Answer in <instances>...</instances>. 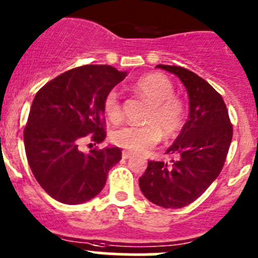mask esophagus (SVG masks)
I'll use <instances>...</instances> for the list:
<instances>
[{
	"label": "esophagus",
	"instance_id": "1",
	"mask_svg": "<svg viewBox=\"0 0 258 258\" xmlns=\"http://www.w3.org/2000/svg\"><path fill=\"white\" fill-rule=\"evenodd\" d=\"M132 156H133V153H132V152H127V151H122V158H125V160H126V158H131Z\"/></svg>",
	"mask_w": 258,
	"mask_h": 258
}]
</instances>
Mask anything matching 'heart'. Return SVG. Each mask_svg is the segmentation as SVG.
I'll return each instance as SVG.
<instances>
[{"instance_id": "obj_1", "label": "heart", "mask_w": 258, "mask_h": 258, "mask_svg": "<svg viewBox=\"0 0 258 258\" xmlns=\"http://www.w3.org/2000/svg\"><path fill=\"white\" fill-rule=\"evenodd\" d=\"M133 89L152 103L146 117L147 125H126L113 131L111 141L113 145L133 152H143L155 146L161 136L175 138L184 126L185 111L180 100L174 97L175 89L171 80L160 73L142 75L133 84ZM103 111L111 121H119L121 117L119 94L108 92L103 101Z\"/></svg>"}]
</instances>
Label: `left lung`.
Here are the masks:
<instances>
[{
    "mask_svg": "<svg viewBox=\"0 0 258 258\" xmlns=\"http://www.w3.org/2000/svg\"><path fill=\"white\" fill-rule=\"evenodd\" d=\"M176 75L185 87L189 115L166 152L170 164L148 161L139 178L145 197L164 209H181L197 200L219 176L225 162L233 126L223 97L206 80L180 66L157 65Z\"/></svg>",
    "mask_w": 258,
    "mask_h": 258,
    "instance_id": "left-lung-1",
    "label": "left lung"
}]
</instances>
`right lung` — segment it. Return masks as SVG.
<instances>
[{
  "label": "right lung",
  "instance_id": "1",
  "mask_svg": "<svg viewBox=\"0 0 258 258\" xmlns=\"http://www.w3.org/2000/svg\"><path fill=\"white\" fill-rule=\"evenodd\" d=\"M126 74L110 65H84L35 94L24 129L25 153L34 178L53 200L66 205L92 200L121 160L119 147L84 153L78 146L86 136L96 143L106 138L103 101Z\"/></svg>",
  "mask_w": 258,
  "mask_h": 258
}]
</instances>
